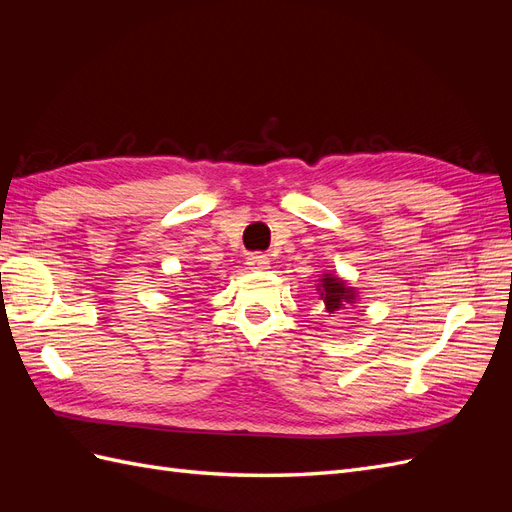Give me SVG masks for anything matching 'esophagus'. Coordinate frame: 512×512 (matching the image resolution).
Masks as SVG:
<instances>
[{
	"instance_id": "34e87169",
	"label": "esophagus",
	"mask_w": 512,
	"mask_h": 512,
	"mask_svg": "<svg viewBox=\"0 0 512 512\" xmlns=\"http://www.w3.org/2000/svg\"><path fill=\"white\" fill-rule=\"evenodd\" d=\"M247 269H252V271H265V269H269V265H271V260L267 258V254H250L247 256Z\"/></svg>"
}]
</instances>
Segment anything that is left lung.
<instances>
[{
    "mask_svg": "<svg viewBox=\"0 0 512 512\" xmlns=\"http://www.w3.org/2000/svg\"><path fill=\"white\" fill-rule=\"evenodd\" d=\"M316 288L320 294L318 299L324 305V312L329 316L344 314L350 307L356 305V301H359V290L350 286L344 277H339L335 273H322Z\"/></svg>",
    "mask_w": 512,
    "mask_h": 512,
    "instance_id": "1",
    "label": "left lung"
}]
</instances>
